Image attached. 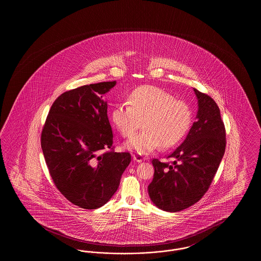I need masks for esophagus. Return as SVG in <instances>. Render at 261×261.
Instances as JSON below:
<instances>
[{
    "instance_id": "obj_1",
    "label": "esophagus",
    "mask_w": 261,
    "mask_h": 261,
    "mask_svg": "<svg viewBox=\"0 0 261 261\" xmlns=\"http://www.w3.org/2000/svg\"><path fill=\"white\" fill-rule=\"evenodd\" d=\"M132 156H133V160L137 162H142L143 161H145V158H143L141 154H138V153H134Z\"/></svg>"
}]
</instances>
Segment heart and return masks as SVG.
Here are the masks:
<instances>
[{
  "instance_id": "heart-1",
  "label": "heart",
  "mask_w": 261,
  "mask_h": 261,
  "mask_svg": "<svg viewBox=\"0 0 261 261\" xmlns=\"http://www.w3.org/2000/svg\"><path fill=\"white\" fill-rule=\"evenodd\" d=\"M128 102L116 103L112 111V124L126 138L136 133L143 121L144 130L130 139L125 148L140 154L155 149L171 148L178 144L190 129L192 112L186 101L155 86L137 88Z\"/></svg>"
}]
</instances>
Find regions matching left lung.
Returning <instances> with one entry per match:
<instances>
[{"mask_svg": "<svg viewBox=\"0 0 261 261\" xmlns=\"http://www.w3.org/2000/svg\"><path fill=\"white\" fill-rule=\"evenodd\" d=\"M199 109L197 121L184 142L167 159L152 160L154 174L148 190L162 211L177 212L198 202L207 192L226 148V131L214 99L194 89Z\"/></svg>", "mask_w": 261, "mask_h": 261, "instance_id": "left-lung-1", "label": "left lung"}]
</instances>
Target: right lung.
<instances>
[{
  "label": "right lung",
  "instance_id": "right-lung-1",
  "mask_svg": "<svg viewBox=\"0 0 261 261\" xmlns=\"http://www.w3.org/2000/svg\"><path fill=\"white\" fill-rule=\"evenodd\" d=\"M115 84L100 82L64 92L43 127L41 147L50 177L81 208L96 210L112 199L131 162L129 152L113 150L108 102L102 99Z\"/></svg>",
  "mask_w": 261,
  "mask_h": 261
}]
</instances>
